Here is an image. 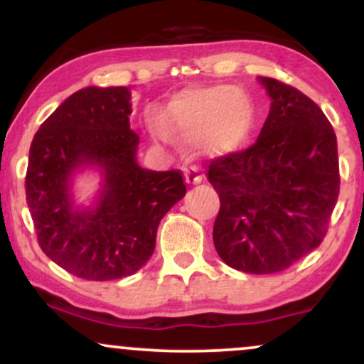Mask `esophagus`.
Returning <instances> with one entry per match:
<instances>
[{"mask_svg":"<svg viewBox=\"0 0 364 364\" xmlns=\"http://www.w3.org/2000/svg\"><path fill=\"white\" fill-rule=\"evenodd\" d=\"M185 179L188 185H198V183H202L203 174L200 173V169H196L191 166V168L185 169Z\"/></svg>","mask_w":364,"mask_h":364,"instance_id":"esophagus-1","label":"esophagus"}]
</instances>
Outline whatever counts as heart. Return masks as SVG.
<instances>
[{
  "instance_id": "heart-1",
  "label": "heart",
  "mask_w": 364,
  "mask_h": 364,
  "mask_svg": "<svg viewBox=\"0 0 364 364\" xmlns=\"http://www.w3.org/2000/svg\"><path fill=\"white\" fill-rule=\"evenodd\" d=\"M166 121L183 139L195 140L205 156H224L248 140L255 111L252 101L235 87H202L179 92L168 104ZM156 135L162 140L169 136L162 124H156Z\"/></svg>"
}]
</instances>
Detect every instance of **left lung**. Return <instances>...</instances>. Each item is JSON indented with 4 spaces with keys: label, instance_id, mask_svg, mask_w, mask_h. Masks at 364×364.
Segmentation results:
<instances>
[{
    "label": "left lung",
    "instance_id": "obj_1",
    "mask_svg": "<svg viewBox=\"0 0 364 364\" xmlns=\"http://www.w3.org/2000/svg\"><path fill=\"white\" fill-rule=\"evenodd\" d=\"M272 99L257 141L217 157L208 181L220 200L219 257L246 274L289 269L318 248L339 196L337 139L323 111L294 87L258 77Z\"/></svg>",
    "mask_w": 364,
    "mask_h": 364
}]
</instances>
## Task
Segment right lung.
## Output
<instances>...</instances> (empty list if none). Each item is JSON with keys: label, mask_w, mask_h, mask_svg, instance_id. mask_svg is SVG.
I'll list each match as a JSON object with an SVG mask.
<instances>
[{"label": "right lung", "mask_w": 364, "mask_h": 364, "mask_svg": "<svg viewBox=\"0 0 364 364\" xmlns=\"http://www.w3.org/2000/svg\"><path fill=\"white\" fill-rule=\"evenodd\" d=\"M127 87H85L41 124L28 152L25 193L41 250L66 272L112 281L140 270L156 248L157 228L186 193L181 171L136 162ZM103 174L95 205L73 202L78 168Z\"/></svg>", "instance_id": "obj_1"}]
</instances>
